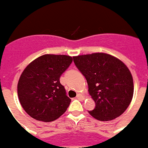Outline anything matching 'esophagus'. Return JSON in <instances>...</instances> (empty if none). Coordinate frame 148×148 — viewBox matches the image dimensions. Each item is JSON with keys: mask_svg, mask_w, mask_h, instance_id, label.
Returning <instances> with one entry per match:
<instances>
[{"mask_svg": "<svg viewBox=\"0 0 148 148\" xmlns=\"http://www.w3.org/2000/svg\"><path fill=\"white\" fill-rule=\"evenodd\" d=\"M76 98H77L78 99H79V100H81V101H83L84 99H85V97L82 95V94H78L77 96H76Z\"/></svg>", "mask_w": 148, "mask_h": 148, "instance_id": "esophagus-1", "label": "esophagus"}]
</instances>
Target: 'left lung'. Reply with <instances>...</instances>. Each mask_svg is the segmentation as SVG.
Instances as JSON below:
<instances>
[{
    "mask_svg": "<svg viewBox=\"0 0 148 148\" xmlns=\"http://www.w3.org/2000/svg\"><path fill=\"white\" fill-rule=\"evenodd\" d=\"M73 61L86 77L88 93L95 103L89 114L102 121L122 114L134 95L133 77L127 66L106 53L76 56Z\"/></svg>",
    "mask_w": 148,
    "mask_h": 148,
    "instance_id": "8db88e82",
    "label": "left lung"
}]
</instances>
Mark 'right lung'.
<instances>
[{"mask_svg":"<svg viewBox=\"0 0 148 148\" xmlns=\"http://www.w3.org/2000/svg\"><path fill=\"white\" fill-rule=\"evenodd\" d=\"M73 62L66 55L45 54L32 61L21 73L17 83L19 101L27 114L49 122L60 118L70 104L60 75Z\"/></svg>","mask_w":148,"mask_h":148,"instance_id":"add662e5","label":"right lung"}]
</instances>
